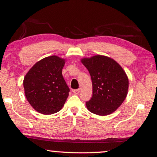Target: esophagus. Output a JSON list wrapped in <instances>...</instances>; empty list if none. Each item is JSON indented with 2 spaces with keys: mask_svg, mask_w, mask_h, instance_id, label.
Returning <instances> with one entry per match:
<instances>
[{
  "mask_svg": "<svg viewBox=\"0 0 157 157\" xmlns=\"http://www.w3.org/2000/svg\"><path fill=\"white\" fill-rule=\"evenodd\" d=\"M79 91H80V89H74L73 91V92L74 94H78L79 93Z\"/></svg>",
  "mask_w": 157,
  "mask_h": 157,
  "instance_id": "34e87169",
  "label": "esophagus"
}]
</instances>
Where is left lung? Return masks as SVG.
<instances>
[{"instance_id": "left-lung-1", "label": "left lung", "mask_w": 157, "mask_h": 157, "mask_svg": "<svg viewBox=\"0 0 157 157\" xmlns=\"http://www.w3.org/2000/svg\"><path fill=\"white\" fill-rule=\"evenodd\" d=\"M81 62L92 80L93 95L86 102L88 110L99 116L113 113L127 95L129 80L125 72L115 60L104 55L83 58Z\"/></svg>"}]
</instances>
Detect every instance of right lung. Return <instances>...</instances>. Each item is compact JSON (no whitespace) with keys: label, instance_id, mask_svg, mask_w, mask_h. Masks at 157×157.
I'll return each mask as SVG.
<instances>
[{"label":"right lung","instance_id":"right-lung-1","mask_svg":"<svg viewBox=\"0 0 157 157\" xmlns=\"http://www.w3.org/2000/svg\"><path fill=\"white\" fill-rule=\"evenodd\" d=\"M65 59L55 55L36 62L23 79L25 95L37 112L49 115L64 105L70 91L62 75Z\"/></svg>","mask_w":157,"mask_h":157}]
</instances>
